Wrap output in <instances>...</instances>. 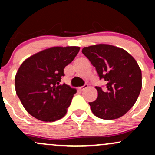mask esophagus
Segmentation results:
<instances>
[{"mask_svg":"<svg viewBox=\"0 0 155 155\" xmlns=\"http://www.w3.org/2000/svg\"><path fill=\"white\" fill-rule=\"evenodd\" d=\"M87 87H88V85H87V84H85V85H84L83 86L79 87V90H80V91H84V90H85V89H86Z\"/></svg>","mask_w":155,"mask_h":155,"instance_id":"esophagus-1","label":"esophagus"}]
</instances>
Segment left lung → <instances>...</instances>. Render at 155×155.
<instances>
[{
	"mask_svg": "<svg viewBox=\"0 0 155 155\" xmlns=\"http://www.w3.org/2000/svg\"><path fill=\"white\" fill-rule=\"evenodd\" d=\"M82 52L96 69L106 88L96 86L97 98L88 103L95 116L116 119L135 104L142 88V72L135 59L124 49L107 44L84 47Z\"/></svg>",
	"mask_w": 155,
	"mask_h": 155,
	"instance_id": "8db88e82",
	"label": "left lung"
}]
</instances>
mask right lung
<instances>
[{"label": "right lung", "mask_w": 155, "mask_h": 155, "mask_svg": "<svg viewBox=\"0 0 155 155\" xmlns=\"http://www.w3.org/2000/svg\"><path fill=\"white\" fill-rule=\"evenodd\" d=\"M78 46L51 47L26 59L15 77V91L30 115L51 122L63 118L76 90L64 83V69L77 55Z\"/></svg>", "instance_id": "obj_1"}]
</instances>
